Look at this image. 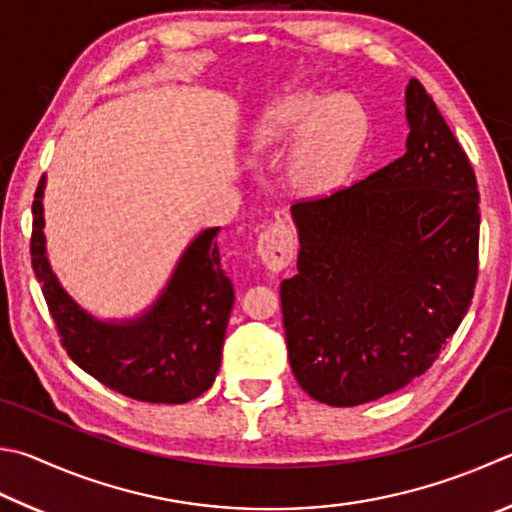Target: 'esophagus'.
Listing matches in <instances>:
<instances>
[{"mask_svg": "<svg viewBox=\"0 0 512 512\" xmlns=\"http://www.w3.org/2000/svg\"><path fill=\"white\" fill-rule=\"evenodd\" d=\"M295 250V237L284 224L268 226L257 239V255L268 271H282L291 262Z\"/></svg>", "mask_w": 512, "mask_h": 512, "instance_id": "obj_1", "label": "esophagus"}]
</instances>
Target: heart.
<instances>
[{
	"instance_id": "1",
	"label": "heart",
	"mask_w": 512,
	"mask_h": 512,
	"mask_svg": "<svg viewBox=\"0 0 512 512\" xmlns=\"http://www.w3.org/2000/svg\"><path fill=\"white\" fill-rule=\"evenodd\" d=\"M365 138V116L356 102L302 89L277 102L253 129V147L286 156V181L300 197H322L347 179Z\"/></svg>"
}]
</instances>
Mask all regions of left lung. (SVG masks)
I'll list each match as a JSON object with an SVG mask.
<instances>
[{"label":"left lung","instance_id":"obj_1","mask_svg":"<svg viewBox=\"0 0 512 512\" xmlns=\"http://www.w3.org/2000/svg\"><path fill=\"white\" fill-rule=\"evenodd\" d=\"M405 118L401 159L291 206L300 253L280 288L288 360L304 392L333 407L425 374L475 293V172L418 80L405 89Z\"/></svg>","mask_w":512,"mask_h":512}]
</instances>
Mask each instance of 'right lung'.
I'll list each match as a JSON object with an SVG mask.
<instances>
[{
	"mask_svg": "<svg viewBox=\"0 0 512 512\" xmlns=\"http://www.w3.org/2000/svg\"><path fill=\"white\" fill-rule=\"evenodd\" d=\"M44 188L33 201L31 264L62 347L89 376L143 403H188L215 383L235 302L221 271L219 228L194 237L152 306L125 320H100L73 300L53 273L44 237Z\"/></svg>",
	"mask_w": 512,
	"mask_h": 512,
	"instance_id": "1",
	"label": "right lung"
}]
</instances>
